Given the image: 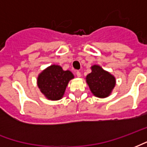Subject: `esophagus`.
Wrapping results in <instances>:
<instances>
[{"label": "esophagus", "instance_id": "obj_1", "mask_svg": "<svg viewBox=\"0 0 147 147\" xmlns=\"http://www.w3.org/2000/svg\"><path fill=\"white\" fill-rule=\"evenodd\" d=\"M76 76L78 77L81 76V72H80V71H76Z\"/></svg>", "mask_w": 147, "mask_h": 147}]
</instances>
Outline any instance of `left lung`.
<instances>
[{
  "instance_id": "obj_1",
  "label": "left lung",
  "mask_w": 147,
  "mask_h": 147,
  "mask_svg": "<svg viewBox=\"0 0 147 147\" xmlns=\"http://www.w3.org/2000/svg\"><path fill=\"white\" fill-rule=\"evenodd\" d=\"M91 71L86 80L93 94L102 98L110 95L116 85L115 77L96 64L91 67Z\"/></svg>"
}]
</instances>
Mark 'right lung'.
Segmentation results:
<instances>
[{
  "label": "right lung",
  "instance_id": "obj_1",
  "mask_svg": "<svg viewBox=\"0 0 147 147\" xmlns=\"http://www.w3.org/2000/svg\"><path fill=\"white\" fill-rule=\"evenodd\" d=\"M74 78L70 71H64L59 65L53 64L38 76V86L49 100L57 101L63 98L67 84Z\"/></svg>",
  "mask_w": 147,
  "mask_h": 147
}]
</instances>
